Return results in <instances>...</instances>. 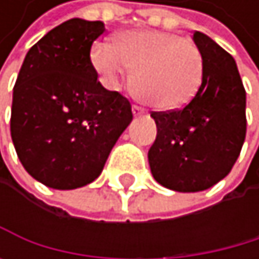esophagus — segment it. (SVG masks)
I'll list each match as a JSON object with an SVG mask.
<instances>
[{
	"label": "esophagus",
	"mask_w": 259,
	"mask_h": 259,
	"mask_svg": "<svg viewBox=\"0 0 259 259\" xmlns=\"http://www.w3.org/2000/svg\"><path fill=\"white\" fill-rule=\"evenodd\" d=\"M132 113H134V116H143L146 112H144V108H141L140 105H132Z\"/></svg>",
	"instance_id": "esophagus-1"
}]
</instances>
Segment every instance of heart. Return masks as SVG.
<instances>
[{
    "label": "heart",
    "mask_w": 259,
    "mask_h": 259,
    "mask_svg": "<svg viewBox=\"0 0 259 259\" xmlns=\"http://www.w3.org/2000/svg\"><path fill=\"white\" fill-rule=\"evenodd\" d=\"M92 63L112 90L134 68L137 96L152 101L161 112L190 104L203 80V57L197 45L166 31L135 29L121 32L115 46L96 43Z\"/></svg>",
    "instance_id": "obj_1"
}]
</instances>
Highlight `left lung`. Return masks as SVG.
Listing matches in <instances>:
<instances>
[{
    "label": "left lung",
    "instance_id": "8db88e82",
    "mask_svg": "<svg viewBox=\"0 0 259 259\" xmlns=\"http://www.w3.org/2000/svg\"><path fill=\"white\" fill-rule=\"evenodd\" d=\"M193 41L203 57V80L185 108L151 116L157 138L149 149L154 179L167 190L197 193L232 171L245 140V90L235 59L208 35Z\"/></svg>",
    "mask_w": 259,
    "mask_h": 259
}]
</instances>
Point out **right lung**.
<instances>
[{"mask_svg": "<svg viewBox=\"0 0 259 259\" xmlns=\"http://www.w3.org/2000/svg\"><path fill=\"white\" fill-rule=\"evenodd\" d=\"M102 21L71 18L27 51L14 87L11 135L37 182L76 190L96 180L132 122L124 96L98 82L90 60Z\"/></svg>", "mask_w": 259, "mask_h": 259, "instance_id": "add662e5", "label": "right lung"}]
</instances>
